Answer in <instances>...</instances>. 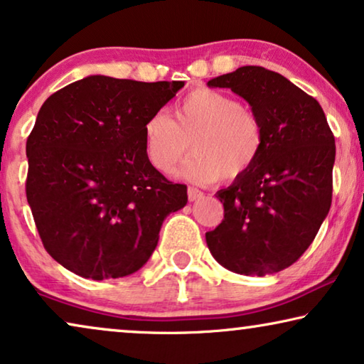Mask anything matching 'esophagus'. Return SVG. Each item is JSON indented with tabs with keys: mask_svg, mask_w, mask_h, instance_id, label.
Here are the masks:
<instances>
[{
	"mask_svg": "<svg viewBox=\"0 0 364 364\" xmlns=\"http://www.w3.org/2000/svg\"><path fill=\"white\" fill-rule=\"evenodd\" d=\"M187 196H188V200L193 202V200H198V198H202L203 197V192L197 191V188H193V187H188Z\"/></svg>",
	"mask_w": 364,
	"mask_h": 364,
	"instance_id": "obj_1",
	"label": "esophagus"
}]
</instances>
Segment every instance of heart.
<instances>
[{
    "mask_svg": "<svg viewBox=\"0 0 364 364\" xmlns=\"http://www.w3.org/2000/svg\"><path fill=\"white\" fill-rule=\"evenodd\" d=\"M191 144L196 151L186 167L191 181H235L260 157L263 127L237 97L218 89L197 87L181 99L173 119L156 112L144 126V151L157 172H172Z\"/></svg>",
    "mask_w": 364,
    "mask_h": 364,
    "instance_id": "b5f03b06",
    "label": "heart"
}]
</instances>
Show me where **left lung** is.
I'll return each mask as SVG.
<instances>
[{
    "instance_id": "8db88e82",
    "label": "left lung",
    "mask_w": 364,
    "mask_h": 364,
    "mask_svg": "<svg viewBox=\"0 0 364 364\" xmlns=\"http://www.w3.org/2000/svg\"><path fill=\"white\" fill-rule=\"evenodd\" d=\"M250 104L263 127V149L250 171L215 196L223 220L205 233L227 270L265 277L282 272L315 240L331 207L335 137L315 97L260 66L213 77Z\"/></svg>"
}]
</instances>
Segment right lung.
Segmentation results:
<instances>
[{"instance_id":"obj_1","label":"right lung","mask_w":364,"mask_h":364,"mask_svg":"<svg viewBox=\"0 0 364 364\" xmlns=\"http://www.w3.org/2000/svg\"><path fill=\"white\" fill-rule=\"evenodd\" d=\"M183 81L87 76L49 96L26 142V197L46 252L79 277L121 278L146 265L187 186L157 172L144 126Z\"/></svg>"}]
</instances>
